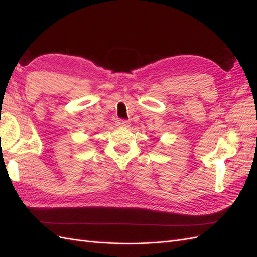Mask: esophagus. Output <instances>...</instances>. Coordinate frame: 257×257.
<instances>
[{
  "mask_svg": "<svg viewBox=\"0 0 257 257\" xmlns=\"http://www.w3.org/2000/svg\"><path fill=\"white\" fill-rule=\"evenodd\" d=\"M118 125L119 126H121V127H128L130 126V122L128 121H126V120H118Z\"/></svg>",
  "mask_w": 257,
  "mask_h": 257,
  "instance_id": "obj_1",
  "label": "esophagus"
}]
</instances>
